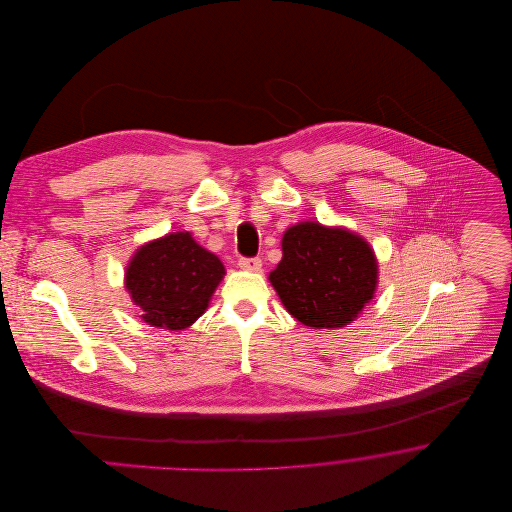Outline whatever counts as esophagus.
Masks as SVG:
<instances>
[{"label": "esophagus", "mask_w": 512, "mask_h": 512, "mask_svg": "<svg viewBox=\"0 0 512 512\" xmlns=\"http://www.w3.org/2000/svg\"><path fill=\"white\" fill-rule=\"evenodd\" d=\"M238 265H240V268H244V270H249V272H257V270H261V267H263V261L259 257H242L238 261Z\"/></svg>", "instance_id": "obj_1"}]
</instances>
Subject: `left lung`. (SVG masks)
Returning a JSON list of instances; mask_svg holds the SVG:
<instances>
[{
    "mask_svg": "<svg viewBox=\"0 0 512 512\" xmlns=\"http://www.w3.org/2000/svg\"><path fill=\"white\" fill-rule=\"evenodd\" d=\"M268 280L301 324L341 328L374 297L378 263L361 236L309 220L286 230Z\"/></svg>",
    "mask_w": 512,
    "mask_h": 512,
    "instance_id": "obj_1",
    "label": "left lung"
}]
</instances>
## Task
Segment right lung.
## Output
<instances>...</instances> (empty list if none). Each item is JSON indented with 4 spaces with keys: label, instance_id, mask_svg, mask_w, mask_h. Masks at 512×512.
<instances>
[{
    "label": "right lung",
    "instance_id": "obj_1",
    "mask_svg": "<svg viewBox=\"0 0 512 512\" xmlns=\"http://www.w3.org/2000/svg\"><path fill=\"white\" fill-rule=\"evenodd\" d=\"M224 265L190 232H174L142 245L124 274V286L142 320L167 330L192 326L209 307Z\"/></svg>",
    "mask_w": 512,
    "mask_h": 512
}]
</instances>
